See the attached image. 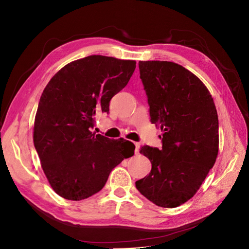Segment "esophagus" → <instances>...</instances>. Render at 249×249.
Returning a JSON list of instances; mask_svg holds the SVG:
<instances>
[{
	"mask_svg": "<svg viewBox=\"0 0 249 249\" xmlns=\"http://www.w3.org/2000/svg\"><path fill=\"white\" fill-rule=\"evenodd\" d=\"M134 145H135V155H138L139 154V146H140V144H139L138 142H135Z\"/></svg>",
	"mask_w": 249,
	"mask_h": 249,
	"instance_id": "34e87169",
	"label": "esophagus"
}]
</instances>
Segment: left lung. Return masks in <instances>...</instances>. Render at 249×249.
<instances>
[{"instance_id":"8db88e82","label":"left lung","mask_w":249,"mask_h":249,"mask_svg":"<svg viewBox=\"0 0 249 249\" xmlns=\"http://www.w3.org/2000/svg\"><path fill=\"white\" fill-rule=\"evenodd\" d=\"M150 123L163 131L162 148L142 146L152 163L138 191L155 205L176 208L199 189L218 155V115L203 83L182 65L139 61Z\"/></svg>"}]
</instances>
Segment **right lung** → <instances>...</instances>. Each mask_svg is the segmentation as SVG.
Returning <instances> with one entry per match:
<instances>
[{
  "label": "right lung",
  "instance_id": "add662e5",
  "mask_svg": "<svg viewBox=\"0 0 249 249\" xmlns=\"http://www.w3.org/2000/svg\"><path fill=\"white\" fill-rule=\"evenodd\" d=\"M135 69L133 60L92 55L66 64L44 88L33 141L44 175L61 197L82 200L101 191L112 169L134 155L132 142L91 129Z\"/></svg>",
  "mask_w": 249,
  "mask_h": 249
}]
</instances>
